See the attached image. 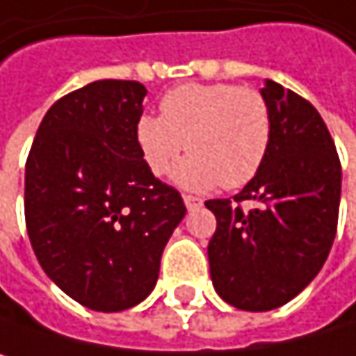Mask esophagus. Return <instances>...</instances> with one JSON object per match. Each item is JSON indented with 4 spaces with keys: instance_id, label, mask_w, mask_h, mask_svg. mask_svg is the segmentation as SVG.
<instances>
[{
    "instance_id": "1",
    "label": "esophagus",
    "mask_w": 356,
    "mask_h": 356,
    "mask_svg": "<svg viewBox=\"0 0 356 356\" xmlns=\"http://www.w3.org/2000/svg\"><path fill=\"white\" fill-rule=\"evenodd\" d=\"M184 202H186L188 211H194V209H200L202 207V200L196 198V196H184Z\"/></svg>"
}]
</instances>
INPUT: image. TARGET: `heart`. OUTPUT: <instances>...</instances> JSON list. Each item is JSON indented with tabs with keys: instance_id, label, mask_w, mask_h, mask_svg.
Masks as SVG:
<instances>
[{
	"instance_id": "obj_1",
	"label": "heart",
	"mask_w": 356,
	"mask_h": 356,
	"mask_svg": "<svg viewBox=\"0 0 356 356\" xmlns=\"http://www.w3.org/2000/svg\"><path fill=\"white\" fill-rule=\"evenodd\" d=\"M160 114L139 116L137 145L154 175H164L188 147L192 154L172 170L188 190L246 186L271 147V108L252 87L188 83L162 97Z\"/></svg>"
}]
</instances>
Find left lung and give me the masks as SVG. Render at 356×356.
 I'll return each mask as SVG.
<instances>
[{"label":"left lung","instance_id":"8db88e82","mask_svg":"<svg viewBox=\"0 0 356 356\" xmlns=\"http://www.w3.org/2000/svg\"><path fill=\"white\" fill-rule=\"evenodd\" d=\"M273 118L269 154L234 196L209 200L217 232L209 242L217 294L242 311H271L321 271L338 227L342 168L334 139L311 102L265 81ZM244 200L257 202L242 211Z\"/></svg>","mask_w":356,"mask_h":356}]
</instances>
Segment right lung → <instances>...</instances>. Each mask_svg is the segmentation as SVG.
Here are the masks:
<instances>
[{"label":"right lung","mask_w":356,"mask_h":356,"mask_svg":"<svg viewBox=\"0 0 356 356\" xmlns=\"http://www.w3.org/2000/svg\"><path fill=\"white\" fill-rule=\"evenodd\" d=\"M145 87L93 81L43 116L24 170V219L47 277L79 305L116 313L145 300L186 217L147 168L135 127Z\"/></svg>","instance_id":"add662e5"}]
</instances>
